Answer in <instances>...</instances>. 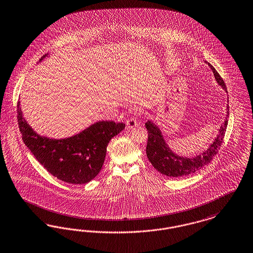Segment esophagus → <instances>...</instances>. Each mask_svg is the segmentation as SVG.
<instances>
[{
	"mask_svg": "<svg viewBox=\"0 0 253 253\" xmlns=\"http://www.w3.org/2000/svg\"><path fill=\"white\" fill-rule=\"evenodd\" d=\"M126 125H127V127H128L129 129H132V128H134V127L137 126V121H136L134 118H130V119L127 120Z\"/></svg>",
	"mask_w": 253,
	"mask_h": 253,
	"instance_id": "esophagus-1",
	"label": "esophagus"
}]
</instances>
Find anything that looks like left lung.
<instances>
[{
  "instance_id": "left-lung-1",
  "label": "left lung",
  "mask_w": 253,
  "mask_h": 253,
  "mask_svg": "<svg viewBox=\"0 0 253 253\" xmlns=\"http://www.w3.org/2000/svg\"><path fill=\"white\" fill-rule=\"evenodd\" d=\"M205 63L211 68L216 83L227 92L226 84L218 72L215 71L210 63ZM226 111L225 121L220 126L214 140L205 152H202L201 154L194 157L179 156L175 152H172L169 146L165 141L162 131L159 127L152 121L146 122L145 125L149 133L146 153L153 168L166 176L172 178H182L202 169L203 167L208 165L216 155L218 150H220V146L223 143V138L228 125L229 104H227Z\"/></svg>"
}]
</instances>
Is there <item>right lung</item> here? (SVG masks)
Masks as SVG:
<instances>
[{"instance_id":"obj_1","label":"right lung","mask_w":253,"mask_h":253,"mask_svg":"<svg viewBox=\"0 0 253 253\" xmlns=\"http://www.w3.org/2000/svg\"><path fill=\"white\" fill-rule=\"evenodd\" d=\"M17 113L22 140L37 160L51 175L72 184L89 182L99 174L108 143L125 128L122 122H98L71 137L55 139L33 130L23 117L20 101Z\"/></svg>"}]
</instances>
